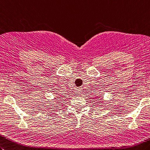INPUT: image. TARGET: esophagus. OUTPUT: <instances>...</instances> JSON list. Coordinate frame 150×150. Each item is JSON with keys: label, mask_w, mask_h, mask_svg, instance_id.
<instances>
[{"label": "esophagus", "mask_w": 150, "mask_h": 150, "mask_svg": "<svg viewBox=\"0 0 150 150\" xmlns=\"http://www.w3.org/2000/svg\"><path fill=\"white\" fill-rule=\"evenodd\" d=\"M75 93H76V95L79 96V95H81L82 91H81V89H76V91H75Z\"/></svg>", "instance_id": "1"}]
</instances>
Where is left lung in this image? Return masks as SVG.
<instances>
[{
  "mask_svg": "<svg viewBox=\"0 0 150 150\" xmlns=\"http://www.w3.org/2000/svg\"><path fill=\"white\" fill-rule=\"evenodd\" d=\"M102 102H103V100H102V102H99V103H102ZM100 106H103V105H100Z\"/></svg>",
  "mask_w": 150,
  "mask_h": 150,
  "instance_id": "obj_1",
  "label": "left lung"
}]
</instances>
